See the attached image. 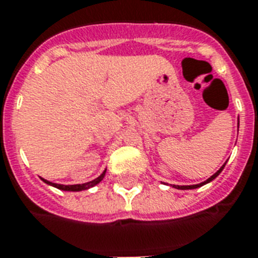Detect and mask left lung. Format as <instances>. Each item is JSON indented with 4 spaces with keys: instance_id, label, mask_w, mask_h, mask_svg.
I'll return each instance as SVG.
<instances>
[{
    "instance_id": "8db88e82",
    "label": "left lung",
    "mask_w": 258,
    "mask_h": 258,
    "mask_svg": "<svg viewBox=\"0 0 258 258\" xmlns=\"http://www.w3.org/2000/svg\"><path fill=\"white\" fill-rule=\"evenodd\" d=\"M224 166H225V165H224ZM224 166H221V168L218 169L217 172L214 173L213 176L212 177H209V178H208L207 181H204V182H201V184H199V185H174V187H177V189H196V187H199V186H203V185H205V184H208V182H211L212 180H214V178H216V177L218 176V174H220V173L222 172V169H224Z\"/></svg>"
}]
</instances>
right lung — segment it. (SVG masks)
Instances as JSON below:
<instances>
[{
    "instance_id": "add662e5",
    "label": "right lung",
    "mask_w": 258,
    "mask_h": 258,
    "mask_svg": "<svg viewBox=\"0 0 258 258\" xmlns=\"http://www.w3.org/2000/svg\"><path fill=\"white\" fill-rule=\"evenodd\" d=\"M104 176H105V172L102 173V174H101L100 177H97L96 180L90 181V182H86V184H81V185H61V184H53V182H49V181L44 180V178H42V180H44L45 182H46V184L53 185V186L58 187V189H61V190L78 191V190H85V189H89V187H92V186H94V185H97V184H98V182H100L101 180H102V178H104Z\"/></svg>"
}]
</instances>
